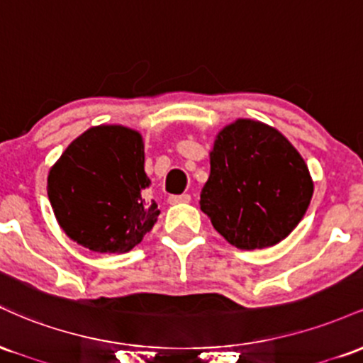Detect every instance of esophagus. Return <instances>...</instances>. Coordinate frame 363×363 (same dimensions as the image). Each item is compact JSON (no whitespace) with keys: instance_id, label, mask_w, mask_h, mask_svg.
<instances>
[{"instance_id":"34e87169","label":"esophagus","mask_w":363,"mask_h":363,"mask_svg":"<svg viewBox=\"0 0 363 363\" xmlns=\"http://www.w3.org/2000/svg\"><path fill=\"white\" fill-rule=\"evenodd\" d=\"M169 205H179V203H189L191 196L189 194H179V196H169Z\"/></svg>"}]
</instances>
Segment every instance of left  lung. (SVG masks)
I'll use <instances>...</instances> for the list:
<instances>
[{"mask_svg":"<svg viewBox=\"0 0 363 363\" xmlns=\"http://www.w3.org/2000/svg\"><path fill=\"white\" fill-rule=\"evenodd\" d=\"M312 193L306 160L277 128L237 119L216 135L199 206L228 244L252 251L289 237Z\"/></svg>","mask_w":363,"mask_h":363,"instance_id":"left-lung-1","label":"left lung"}]
</instances>
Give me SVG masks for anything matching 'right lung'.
<instances>
[{
	"label": "right lung",
	"instance_id": "obj_1",
	"mask_svg": "<svg viewBox=\"0 0 363 363\" xmlns=\"http://www.w3.org/2000/svg\"><path fill=\"white\" fill-rule=\"evenodd\" d=\"M138 131L101 124L82 133L49 170L48 196L69 239L94 252L123 254L141 242L160 210L145 189Z\"/></svg>",
	"mask_w": 363,
	"mask_h": 363
}]
</instances>
